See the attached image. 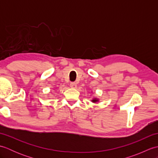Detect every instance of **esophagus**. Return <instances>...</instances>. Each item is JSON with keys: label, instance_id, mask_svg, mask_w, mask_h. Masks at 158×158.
I'll use <instances>...</instances> for the list:
<instances>
[{"label": "esophagus", "instance_id": "1", "mask_svg": "<svg viewBox=\"0 0 158 158\" xmlns=\"http://www.w3.org/2000/svg\"><path fill=\"white\" fill-rule=\"evenodd\" d=\"M70 88H76L77 87V85L76 83L73 82V83H70Z\"/></svg>", "mask_w": 158, "mask_h": 158}]
</instances>
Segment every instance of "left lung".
<instances>
[{"label": "left lung", "instance_id": "obj_1", "mask_svg": "<svg viewBox=\"0 0 158 158\" xmlns=\"http://www.w3.org/2000/svg\"><path fill=\"white\" fill-rule=\"evenodd\" d=\"M91 101L92 102H94V103H96V102H99V99L98 98H94Z\"/></svg>", "mask_w": 158, "mask_h": 158}]
</instances>
